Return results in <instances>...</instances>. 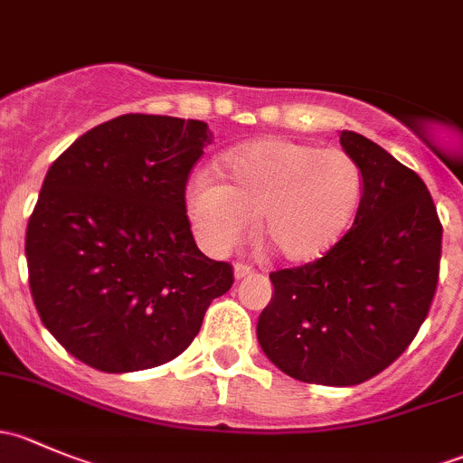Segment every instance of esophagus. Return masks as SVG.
Segmentation results:
<instances>
[{"label": "esophagus", "instance_id": "obj_1", "mask_svg": "<svg viewBox=\"0 0 463 463\" xmlns=\"http://www.w3.org/2000/svg\"><path fill=\"white\" fill-rule=\"evenodd\" d=\"M250 273H253V266L244 264V261H237V264H235V278H237V279L249 278Z\"/></svg>", "mask_w": 463, "mask_h": 463}]
</instances>
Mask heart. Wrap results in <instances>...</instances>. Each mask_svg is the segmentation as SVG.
<instances>
[{
    "instance_id": "heart-1",
    "label": "heart",
    "mask_w": 463,
    "mask_h": 463,
    "mask_svg": "<svg viewBox=\"0 0 463 463\" xmlns=\"http://www.w3.org/2000/svg\"><path fill=\"white\" fill-rule=\"evenodd\" d=\"M222 184L197 176L185 194L190 223L214 255L240 246L258 219V240L287 264L325 258L347 232L363 197L358 163L343 149L260 138L219 165Z\"/></svg>"
}]
</instances>
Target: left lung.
Masks as SVG:
<instances>
[{
  "mask_svg": "<svg viewBox=\"0 0 463 463\" xmlns=\"http://www.w3.org/2000/svg\"><path fill=\"white\" fill-rule=\"evenodd\" d=\"M340 145L363 175L356 219L325 258L270 273L258 340L284 374L347 387L390 367L428 318L443 228L417 172L363 134Z\"/></svg>",
  "mask_w": 463,
  "mask_h": 463,
  "instance_id": "obj_1",
  "label": "left lung"
}]
</instances>
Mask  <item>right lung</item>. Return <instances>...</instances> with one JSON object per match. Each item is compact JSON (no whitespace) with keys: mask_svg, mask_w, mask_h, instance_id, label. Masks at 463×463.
<instances>
[{"mask_svg":"<svg viewBox=\"0 0 463 463\" xmlns=\"http://www.w3.org/2000/svg\"><path fill=\"white\" fill-rule=\"evenodd\" d=\"M213 132L202 120L125 114L53 161L26 228L35 309L78 361L149 370L188 349L235 282L194 244L185 184Z\"/></svg>","mask_w":463,"mask_h":463,"instance_id":"obj_1","label":"right lung"}]
</instances>
